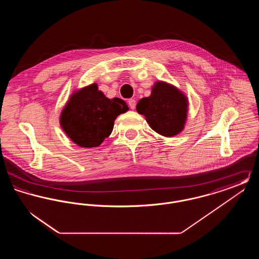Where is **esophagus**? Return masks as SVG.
<instances>
[{"mask_svg":"<svg viewBox=\"0 0 259 259\" xmlns=\"http://www.w3.org/2000/svg\"><path fill=\"white\" fill-rule=\"evenodd\" d=\"M128 105H129V107H130L131 110H134L136 108L135 100H134V99H130V100L128 101Z\"/></svg>","mask_w":259,"mask_h":259,"instance_id":"34e87169","label":"esophagus"}]
</instances>
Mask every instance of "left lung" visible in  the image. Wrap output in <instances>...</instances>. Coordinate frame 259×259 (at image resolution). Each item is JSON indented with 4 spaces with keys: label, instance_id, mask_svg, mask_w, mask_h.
<instances>
[{
    "label": "left lung",
    "instance_id": "left-lung-1",
    "mask_svg": "<svg viewBox=\"0 0 259 259\" xmlns=\"http://www.w3.org/2000/svg\"><path fill=\"white\" fill-rule=\"evenodd\" d=\"M187 106V99L177 87L157 81L150 96L138 102L136 110L146 116L152 130L165 137H172L185 128Z\"/></svg>",
    "mask_w": 259,
    "mask_h": 259
}]
</instances>
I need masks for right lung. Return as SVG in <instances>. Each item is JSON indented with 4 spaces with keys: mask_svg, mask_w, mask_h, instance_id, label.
<instances>
[{
    "mask_svg": "<svg viewBox=\"0 0 259 259\" xmlns=\"http://www.w3.org/2000/svg\"><path fill=\"white\" fill-rule=\"evenodd\" d=\"M127 111L123 100L107 98L93 83L72 94L62 111L60 124L74 144L95 148L111 135L115 118Z\"/></svg>",
    "mask_w": 259,
    "mask_h": 259,
    "instance_id": "add662e5",
    "label": "right lung"
}]
</instances>
